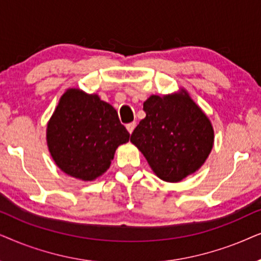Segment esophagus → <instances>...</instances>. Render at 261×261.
<instances>
[{
    "instance_id": "1",
    "label": "esophagus",
    "mask_w": 261,
    "mask_h": 261,
    "mask_svg": "<svg viewBox=\"0 0 261 261\" xmlns=\"http://www.w3.org/2000/svg\"><path fill=\"white\" fill-rule=\"evenodd\" d=\"M135 127H136V123H135V121H133V123L126 124V128H127V131L130 134H133V131H134Z\"/></svg>"
}]
</instances>
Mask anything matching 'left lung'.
<instances>
[{
	"mask_svg": "<svg viewBox=\"0 0 261 261\" xmlns=\"http://www.w3.org/2000/svg\"><path fill=\"white\" fill-rule=\"evenodd\" d=\"M145 118L130 141L163 181L178 182L198 171L214 145L209 118L185 89L151 95L143 103Z\"/></svg>",
	"mask_w": 261,
	"mask_h": 261,
	"instance_id": "1",
	"label": "left lung"
}]
</instances>
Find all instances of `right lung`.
I'll use <instances>...</instances> for the list:
<instances>
[{
    "mask_svg": "<svg viewBox=\"0 0 261 261\" xmlns=\"http://www.w3.org/2000/svg\"><path fill=\"white\" fill-rule=\"evenodd\" d=\"M130 140L117 111L98 94L69 88L47 123L48 151L65 174L92 181L110 168L116 149Z\"/></svg>",
    "mask_w": 261,
    "mask_h": 261,
    "instance_id": "add662e5",
    "label": "right lung"
}]
</instances>
